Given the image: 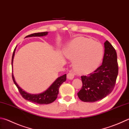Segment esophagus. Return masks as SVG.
Returning a JSON list of instances; mask_svg holds the SVG:
<instances>
[{
  "label": "esophagus",
  "instance_id": "1",
  "mask_svg": "<svg viewBox=\"0 0 129 129\" xmlns=\"http://www.w3.org/2000/svg\"><path fill=\"white\" fill-rule=\"evenodd\" d=\"M74 75L73 73L69 72V73H68V74H67V78H68V79H73L74 78Z\"/></svg>",
  "mask_w": 129,
  "mask_h": 129
}]
</instances>
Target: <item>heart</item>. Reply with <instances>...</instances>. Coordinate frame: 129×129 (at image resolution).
<instances>
[{
	"mask_svg": "<svg viewBox=\"0 0 129 129\" xmlns=\"http://www.w3.org/2000/svg\"><path fill=\"white\" fill-rule=\"evenodd\" d=\"M67 58L73 61V67L77 72L87 74L99 66L103 55V48L98 42L85 37L75 38L65 51Z\"/></svg>",
	"mask_w": 129,
	"mask_h": 129,
	"instance_id": "heart-1",
	"label": "heart"
}]
</instances>
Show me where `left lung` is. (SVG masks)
<instances>
[{
  "mask_svg": "<svg viewBox=\"0 0 129 129\" xmlns=\"http://www.w3.org/2000/svg\"><path fill=\"white\" fill-rule=\"evenodd\" d=\"M118 72L117 53L107 41L101 66L87 76H81L82 87L77 93L79 99L85 102H95L106 97L113 90Z\"/></svg>",
  "mask_w": 129,
  "mask_h": 129,
  "instance_id": "obj_1",
  "label": "left lung"
}]
</instances>
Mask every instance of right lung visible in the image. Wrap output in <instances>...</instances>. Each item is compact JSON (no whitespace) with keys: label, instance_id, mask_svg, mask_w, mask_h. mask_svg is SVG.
I'll return each mask as SVG.
<instances>
[{"label":"right lung","instance_id":"1","mask_svg":"<svg viewBox=\"0 0 129 129\" xmlns=\"http://www.w3.org/2000/svg\"><path fill=\"white\" fill-rule=\"evenodd\" d=\"M48 33L46 32H42V33H34L32 34L29 35L25 37H43L46 36L48 34ZM16 51V48L14 50L12 57V66L13 69V58L15 56V53ZM12 79L14 83L15 84L16 87H17L21 95L25 99L28 100V101L34 103H37L38 104H48L51 103L56 99L57 97V95L58 93V89L61 84L66 81L67 79V74H64L63 76L58 77L56 80L53 82L50 87H49L46 91L44 92L38 93V94H31L25 91L23 89L21 88L18 84L16 83L15 81V77H14L13 72H12Z\"/></svg>","mask_w":129,"mask_h":129}]
</instances>
